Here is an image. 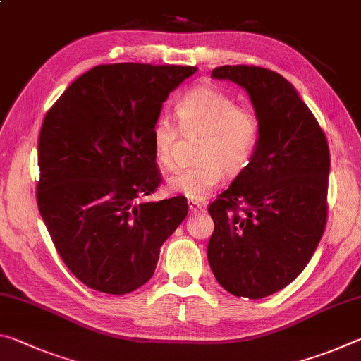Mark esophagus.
I'll return each mask as SVG.
<instances>
[{"label":"esophagus","instance_id":"obj_1","mask_svg":"<svg viewBox=\"0 0 361 361\" xmlns=\"http://www.w3.org/2000/svg\"><path fill=\"white\" fill-rule=\"evenodd\" d=\"M188 207H189V212H191L192 215H199V213L205 212V207L202 204H199L197 200H189Z\"/></svg>","mask_w":361,"mask_h":361}]
</instances>
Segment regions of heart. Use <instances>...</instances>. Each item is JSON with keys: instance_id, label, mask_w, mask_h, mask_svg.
<instances>
[{"instance_id": "obj_1", "label": "heart", "mask_w": 361, "mask_h": 361, "mask_svg": "<svg viewBox=\"0 0 361 361\" xmlns=\"http://www.w3.org/2000/svg\"><path fill=\"white\" fill-rule=\"evenodd\" d=\"M175 114L185 135L199 133L200 138L194 151L197 162L167 178L170 192L204 199L224 173L239 175L252 162L259 145V119L253 109L237 105L234 97L209 84L197 85L176 100ZM178 127L167 118L152 126V156L164 169L173 167Z\"/></svg>"}]
</instances>
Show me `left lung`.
Returning <instances> with one entry per match:
<instances>
[{
	"label": "left lung",
	"instance_id": "8db88e82",
	"mask_svg": "<svg viewBox=\"0 0 361 361\" xmlns=\"http://www.w3.org/2000/svg\"><path fill=\"white\" fill-rule=\"evenodd\" d=\"M212 78L247 90L261 135L248 167L209 207L215 229L207 258L226 291L261 299L304 271L325 232L328 142L312 111L279 73L224 65Z\"/></svg>",
	"mask_w": 361,
	"mask_h": 361
}]
</instances>
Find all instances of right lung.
<instances>
[{
	"instance_id": "obj_1",
	"label": "right lung",
	"mask_w": 361,
	"mask_h": 361,
	"mask_svg": "<svg viewBox=\"0 0 361 361\" xmlns=\"http://www.w3.org/2000/svg\"><path fill=\"white\" fill-rule=\"evenodd\" d=\"M195 66L99 65L49 109L38 140L36 202L57 253L84 285L140 288L188 215L183 195L138 202L161 183L151 130Z\"/></svg>"
}]
</instances>
